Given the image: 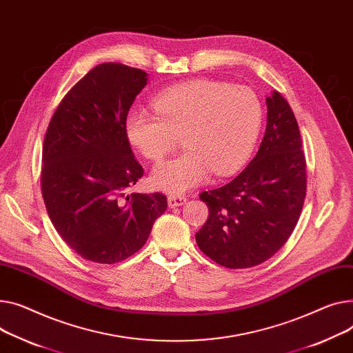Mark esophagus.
I'll list each match as a JSON object with an SVG mask.
<instances>
[{
    "instance_id": "esophagus-1",
    "label": "esophagus",
    "mask_w": 353,
    "mask_h": 353,
    "mask_svg": "<svg viewBox=\"0 0 353 353\" xmlns=\"http://www.w3.org/2000/svg\"><path fill=\"white\" fill-rule=\"evenodd\" d=\"M168 203H169L170 208L180 207V205H183L185 203V197L184 196H169L168 197Z\"/></svg>"
}]
</instances>
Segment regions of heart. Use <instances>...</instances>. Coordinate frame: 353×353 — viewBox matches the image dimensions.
<instances>
[{
  "label": "heart",
  "instance_id": "heart-1",
  "mask_svg": "<svg viewBox=\"0 0 353 353\" xmlns=\"http://www.w3.org/2000/svg\"><path fill=\"white\" fill-rule=\"evenodd\" d=\"M154 109H133L125 129L129 142L153 161L173 150L181 136L185 150L157 164L150 176L154 189L170 194L205 183L211 172H236L252 149L263 117L254 90L208 79L161 92Z\"/></svg>",
  "mask_w": 353,
  "mask_h": 353
}]
</instances>
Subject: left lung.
Returning <instances> with one entry per match:
<instances>
[{
    "mask_svg": "<svg viewBox=\"0 0 353 353\" xmlns=\"http://www.w3.org/2000/svg\"><path fill=\"white\" fill-rule=\"evenodd\" d=\"M267 128L248 166L232 181L200 194L208 219L199 248L227 268L271 258L292 234L307 193V163L295 114L279 92L267 97Z\"/></svg>",
    "mask_w": 353,
    "mask_h": 353,
    "instance_id": "1",
    "label": "left lung"
}]
</instances>
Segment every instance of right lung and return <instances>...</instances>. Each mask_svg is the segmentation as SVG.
Instances as JSON below:
<instances>
[{
  "label": "right lung",
  "instance_id": "obj_1",
  "mask_svg": "<svg viewBox=\"0 0 353 353\" xmlns=\"http://www.w3.org/2000/svg\"><path fill=\"white\" fill-rule=\"evenodd\" d=\"M142 69L108 62L70 89L46 130L41 187L63 241L89 261L114 264L148 241L168 208L161 193L126 194L143 176L126 136V117L148 85Z\"/></svg>",
  "mask_w": 353,
  "mask_h": 353
}]
</instances>
